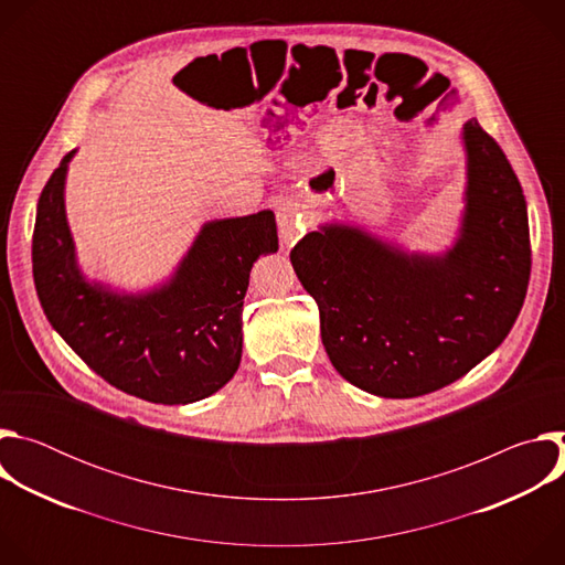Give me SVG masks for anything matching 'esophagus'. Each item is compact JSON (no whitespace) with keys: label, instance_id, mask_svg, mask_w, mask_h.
Wrapping results in <instances>:
<instances>
[{"label":"esophagus","instance_id":"1","mask_svg":"<svg viewBox=\"0 0 565 565\" xmlns=\"http://www.w3.org/2000/svg\"><path fill=\"white\" fill-rule=\"evenodd\" d=\"M277 223H279L281 241L286 246H292L295 241L303 234V230L308 225V216L295 199H286L277 207Z\"/></svg>","mask_w":565,"mask_h":565}]
</instances>
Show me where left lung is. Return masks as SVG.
Returning <instances> with one entry per match:
<instances>
[{
	"instance_id": "obj_1",
	"label": "left lung",
	"mask_w": 565,
	"mask_h": 565,
	"mask_svg": "<svg viewBox=\"0 0 565 565\" xmlns=\"http://www.w3.org/2000/svg\"><path fill=\"white\" fill-rule=\"evenodd\" d=\"M462 138L467 212L445 257L407 255L349 225L308 232L290 250L333 366L373 395L418 397L456 382L523 308L532 248L521 183L476 118Z\"/></svg>"
}]
</instances>
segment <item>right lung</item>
Segmentation results:
<instances>
[{
	"instance_id": "add662e5",
	"label": "right lung",
	"mask_w": 565,
	"mask_h": 565,
	"mask_svg": "<svg viewBox=\"0 0 565 565\" xmlns=\"http://www.w3.org/2000/svg\"><path fill=\"white\" fill-rule=\"evenodd\" d=\"M46 181L33 230V279L51 327L111 386L153 405H188L232 380L244 349L253 264L277 253L270 210L207 223L177 277L149 295L87 284L64 216V174Z\"/></svg>"
}]
</instances>
